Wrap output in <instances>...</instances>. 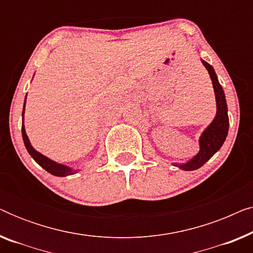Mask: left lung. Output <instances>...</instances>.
Segmentation results:
<instances>
[{"label": "left lung", "instance_id": "8db88e82", "mask_svg": "<svg viewBox=\"0 0 253 253\" xmlns=\"http://www.w3.org/2000/svg\"><path fill=\"white\" fill-rule=\"evenodd\" d=\"M202 62L207 70H209L211 79H212L214 92H215L217 112L215 119L210 124L209 127L204 131L202 137H200L199 153L192 160L186 162L185 165H178V167L183 169V170H196V169L205 165L222 146L228 134V129H229V117H228L227 102L226 98H224L222 86L220 85L219 81H217L216 74L212 65H210L207 62L203 60Z\"/></svg>", "mask_w": 253, "mask_h": 253}]
</instances>
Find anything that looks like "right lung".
Masks as SVG:
<instances>
[{
	"label": "right lung",
	"instance_id": "right-lung-1",
	"mask_svg": "<svg viewBox=\"0 0 253 253\" xmlns=\"http://www.w3.org/2000/svg\"><path fill=\"white\" fill-rule=\"evenodd\" d=\"M24 109H25V103H24V108H23V117H24ZM22 134H23V140H24V144H25V147L27 152H29L31 157L34 159V161L37 162L38 165H40L41 167H42L44 170H47L48 172H50L51 175L54 176H68V175H72L75 174V170H72L69 167H65L63 165H60V164H56V162L51 161L50 159H48L44 157V155L40 154L39 152H37L34 148L32 147V145H31L30 140H29V137H27V134L25 132V127H24V124L22 126Z\"/></svg>",
	"mask_w": 253,
	"mask_h": 253
}]
</instances>
